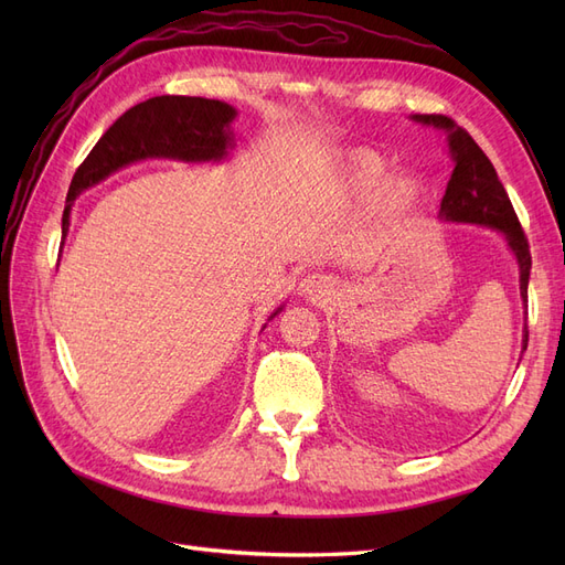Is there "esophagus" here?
I'll use <instances>...</instances> for the list:
<instances>
[{"instance_id": "1", "label": "esophagus", "mask_w": 565, "mask_h": 565, "mask_svg": "<svg viewBox=\"0 0 565 565\" xmlns=\"http://www.w3.org/2000/svg\"><path fill=\"white\" fill-rule=\"evenodd\" d=\"M332 289V280L328 276H320V273H313V276L303 278L301 282V295H306L309 299H320L324 295H330Z\"/></svg>"}]
</instances>
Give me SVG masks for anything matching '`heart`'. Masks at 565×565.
<instances>
[{
  "instance_id": "1",
  "label": "heart",
  "mask_w": 565,
  "mask_h": 565,
  "mask_svg": "<svg viewBox=\"0 0 565 565\" xmlns=\"http://www.w3.org/2000/svg\"><path fill=\"white\" fill-rule=\"evenodd\" d=\"M388 172V162L372 150H355L341 162L334 179L328 185V195L334 200H363L382 182ZM380 185V184H379ZM381 186V185H380ZM419 200V183L409 177H391L374 193V204L384 216H403Z\"/></svg>"
}]
</instances>
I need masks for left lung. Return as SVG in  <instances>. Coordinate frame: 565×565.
Masks as SVG:
<instances>
[{
    "instance_id": "8db88e82",
    "label": "left lung",
    "mask_w": 565,
    "mask_h": 565,
    "mask_svg": "<svg viewBox=\"0 0 565 565\" xmlns=\"http://www.w3.org/2000/svg\"><path fill=\"white\" fill-rule=\"evenodd\" d=\"M417 122L434 125L448 131L450 152L455 160L452 177L448 181L446 195L440 200V216L448 221H467V224L492 226L507 235L509 247L514 249L521 266V297L527 301V278H530V245L521 228V221L511 207V200L504 191L502 181L498 179L492 162L486 152L478 148L467 129L455 125L448 115H415ZM527 347V324L523 351Z\"/></svg>"
}]
</instances>
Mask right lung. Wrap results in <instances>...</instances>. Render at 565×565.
<instances>
[{"instance_id": "obj_1", "label": "right lung", "mask_w": 565, "mask_h": 565, "mask_svg": "<svg viewBox=\"0 0 565 565\" xmlns=\"http://www.w3.org/2000/svg\"><path fill=\"white\" fill-rule=\"evenodd\" d=\"M233 117L235 108L228 104L200 96H156L129 108L115 119L113 127L100 136L89 156L77 167L67 188L63 231L71 224V202L84 188L98 183L134 160L152 156L188 162L224 158L231 146L228 125Z\"/></svg>"}]
</instances>
